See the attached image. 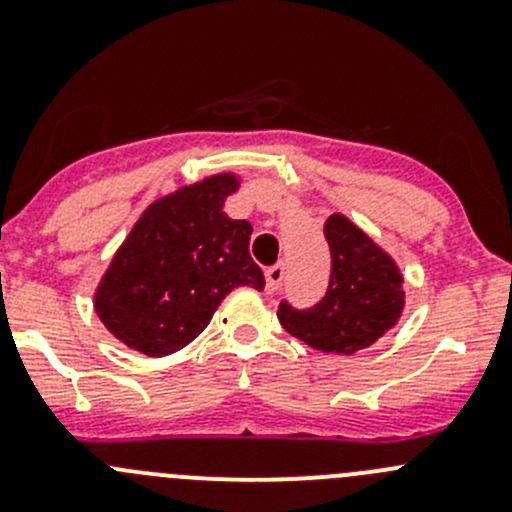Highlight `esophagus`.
Listing matches in <instances>:
<instances>
[{"instance_id":"34e87169","label":"esophagus","mask_w":512,"mask_h":512,"mask_svg":"<svg viewBox=\"0 0 512 512\" xmlns=\"http://www.w3.org/2000/svg\"><path fill=\"white\" fill-rule=\"evenodd\" d=\"M282 280H285V267H282V265L267 267V272H265V287H267V294H275L277 289H280Z\"/></svg>"}]
</instances>
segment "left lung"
Instances as JSON below:
<instances>
[{
    "instance_id": "left-lung-1",
    "label": "left lung",
    "mask_w": 512,
    "mask_h": 512,
    "mask_svg": "<svg viewBox=\"0 0 512 512\" xmlns=\"http://www.w3.org/2000/svg\"><path fill=\"white\" fill-rule=\"evenodd\" d=\"M324 235L332 252L327 294L312 309L282 302L277 317L292 337L317 352L352 356L399 324L406 307L404 275L394 257L347 215H329Z\"/></svg>"
}]
</instances>
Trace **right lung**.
<instances>
[{
    "label": "right lung",
    "mask_w": 512,
    "mask_h": 512,
    "mask_svg": "<svg viewBox=\"0 0 512 512\" xmlns=\"http://www.w3.org/2000/svg\"><path fill=\"white\" fill-rule=\"evenodd\" d=\"M240 175L215 173L153 200L98 280L103 327L146 356L188 347L237 287H265L250 257L252 225L232 220L225 200Z\"/></svg>",
    "instance_id": "right-lung-1"
}]
</instances>
